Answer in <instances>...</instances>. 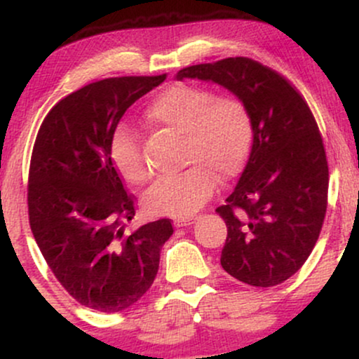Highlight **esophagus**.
Here are the masks:
<instances>
[{
  "instance_id": "obj_1",
  "label": "esophagus",
  "mask_w": 359,
  "mask_h": 359,
  "mask_svg": "<svg viewBox=\"0 0 359 359\" xmlns=\"http://www.w3.org/2000/svg\"><path fill=\"white\" fill-rule=\"evenodd\" d=\"M194 222H196L194 217H179V219L174 221V226L175 228H184V226H191Z\"/></svg>"
}]
</instances>
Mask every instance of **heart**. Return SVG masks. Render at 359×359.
<instances>
[{
    "mask_svg": "<svg viewBox=\"0 0 359 359\" xmlns=\"http://www.w3.org/2000/svg\"><path fill=\"white\" fill-rule=\"evenodd\" d=\"M147 121L184 140L182 160L187 170L162 179L148 189L143 209L151 216L187 217L212 196L216 179H236L248 163L253 147V121L236 97H216L209 89L172 84L145 111ZM109 155L118 174L130 184H142L148 170L138 137L118 126L109 140Z\"/></svg>",
    "mask_w": 359,
    "mask_h": 359,
    "instance_id": "obj_1",
    "label": "heart"
}]
</instances>
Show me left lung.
Masks as SVG:
<instances>
[{
    "mask_svg": "<svg viewBox=\"0 0 359 359\" xmlns=\"http://www.w3.org/2000/svg\"><path fill=\"white\" fill-rule=\"evenodd\" d=\"M228 89L253 121V147L226 205L221 265L253 287H273L297 273L314 248L327 208L329 168L307 102L265 65L231 57L177 72Z\"/></svg>",
    "mask_w": 359,
    "mask_h": 359,
    "instance_id": "1",
    "label": "left lung"
}]
</instances>
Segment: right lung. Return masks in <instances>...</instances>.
<instances>
[{
  "mask_svg": "<svg viewBox=\"0 0 359 359\" xmlns=\"http://www.w3.org/2000/svg\"><path fill=\"white\" fill-rule=\"evenodd\" d=\"M167 79L113 77L57 102L36 135L28 216L36 245L60 285L82 306L121 312L147 294L170 219L125 233L135 216L109 155V140L135 101Z\"/></svg>",
  "mask_w": 359,
  "mask_h": 359,
  "instance_id": "add662e5",
  "label": "right lung"
}]
</instances>
